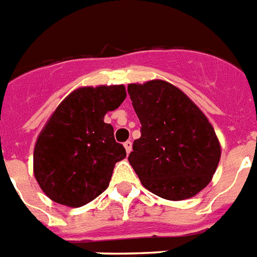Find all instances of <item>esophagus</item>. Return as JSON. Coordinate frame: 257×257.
<instances>
[{"label": "esophagus", "mask_w": 257, "mask_h": 257, "mask_svg": "<svg viewBox=\"0 0 257 257\" xmlns=\"http://www.w3.org/2000/svg\"><path fill=\"white\" fill-rule=\"evenodd\" d=\"M124 148H125V150H126V154H129V153L132 152V142L131 141L124 142Z\"/></svg>", "instance_id": "esophagus-1"}]
</instances>
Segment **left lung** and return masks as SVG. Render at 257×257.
<instances>
[{"instance_id":"1","label":"left lung","mask_w":257,"mask_h":257,"mask_svg":"<svg viewBox=\"0 0 257 257\" xmlns=\"http://www.w3.org/2000/svg\"><path fill=\"white\" fill-rule=\"evenodd\" d=\"M141 137L128 161L148 191L171 201L193 197L210 183L221 145L204 112L170 82L128 85Z\"/></svg>"}]
</instances>
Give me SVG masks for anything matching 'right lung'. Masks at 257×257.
<instances>
[{
  "label": "right lung",
  "mask_w": 257,
  "mask_h": 257,
  "mask_svg": "<svg viewBox=\"0 0 257 257\" xmlns=\"http://www.w3.org/2000/svg\"><path fill=\"white\" fill-rule=\"evenodd\" d=\"M125 96L124 85L79 87L45 122L34 149V175L52 201L79 208L107 189L126 153L104 116Z\"/></svg>",
  "instance_id": "1"
}]
</instances>
